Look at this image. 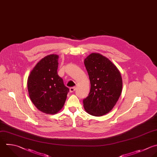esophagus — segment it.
I'll return each mask as SVG.
<instances>
[{
    "instance_id": "esophagus-1",
    "label": "esophagus",
    "mask_w": 157,
    "mask_h": 157,
    "mask_svg": "<svg viewBox=\"0 0 157 157\" xmlns=\"http://www.w3.org/2000/svg\"><path fill=\"white\" fill-rule=\"evenodd\" d=\"M75 89H76L75 87H71V88H69V91H70L71 93H72V92H74L75 90Z\"/></svg>"
}]
</instances>
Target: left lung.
<instances>
[{
  "mask_svg": "<svg viewBox=\"0 0 157 157\" xmlns=\"http://www.w3.org/2000/svg\"><path fill=\"white\" fill-rule=\"evenodd\" d=\"M91 88L83 107L89 114L100 117L110 112L118 101L123 82L120 71L107 58L93 53L84 60Z\"/></svg>",
  "mask_w": 157,
  "mask_h": 157,
  "instance_id": "obj_1",
  "label": "left lung"
}]
</instances>
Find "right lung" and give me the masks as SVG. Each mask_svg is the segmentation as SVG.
<instances>
[{"label": "right lung", "mask_w": 157, "mask_h": 157, "mask_svg": "<svg viewBox=\"0 0 157 157\" xmlns=\"http://www.w3.org/2000/svg\"><path fill=\"white\" fill-rule=\"evenodd\" d=\"M59 56L48 55L40 59L28 78L29 96L40 111L56 114L63 107L69 91L57 72Z\"/></svg>", "instance_id": "obj_1"}]
</instances>
